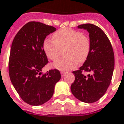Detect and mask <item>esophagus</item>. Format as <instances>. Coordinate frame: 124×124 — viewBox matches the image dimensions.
Wrapping results in <instances>:
<instances>
[{"instance_id": "1", "label": "esophagus", "mask_w": 124, "mask_h": 124, "mask_svg": "<svg viewBox=\"0 0 124 124\" xmlns=\"http://www.w3.org/2000/svg\"><path fill=\"white\" fill-rule=\"evenodd\" d=\"M60 74H61V76H62V77H63V76L65 75V72L64 71H61V72H60Z\"/></svg>"}]
</instances>
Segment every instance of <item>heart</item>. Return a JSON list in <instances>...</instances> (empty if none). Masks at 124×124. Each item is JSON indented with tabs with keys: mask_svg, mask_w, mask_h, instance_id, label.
Returning <instances> with one entry per match:
<instances>
[{
	"mask_svg": "<svg viewBox=\"0 0 124 124\" xmlns=\"http://www.w3.org/2000/svg\"><path fill=\"white\" fill-rule=\"evenodd\" d=\"M53 41L45 39L43 48L46 56L51 60L59 58L62 50H64L66 57L53 64V67L60 71L74 69L78 63H83L89 56L91 42L87 35L71 29H59L53 35Z\"/></svg>",
	"mask_w": 124,
	"mask_h": 124,
	"instance_id": "obj_1",
	"label": "heart"
}]
</instances>
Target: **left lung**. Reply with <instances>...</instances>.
Wrapping results in <instances>:
<instances>
[{
  "instance_id": "8db88e82",
  "label": "left lung",
  "mask_w": 124,
  "mask_h": 124,
  "mask_svg": "<svg viewBox=\"0 0 124 124\" xmlns=\"http://www.w3.org/2000/svg\"><path fill=\"white\" fill-rule=\"evenodd\" d=\"M89 33L91 50L89 56L79 70L73 71L75 80L71 85L72 94L87 103L97 102L106 92L111 83L114 54L110 40L100 27L91 23L78 25ZM83 71L91 72L85 76Z\"/></svg>"
}]
</instances>
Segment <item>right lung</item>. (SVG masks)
<instances>
[{
	"instance_id": "1",
	"label": "right lung",
	"mask_w": 124,
	"mask_h": 124,
	"mask_svg": "<svg viewBox=\"0 0 124 124\" xmlns=\"http://www.w3.org/2000/svg\"><path fill=\"white\" fill-rule=\"evenodd\" d=\"M56 29L38 22H29L16 35L11 46L8 71L11 82L21 99L32 106L45 103L53 97L59 70H41L48 64L43 48L46 37Z\"/></svg>"
}]
</instances>
